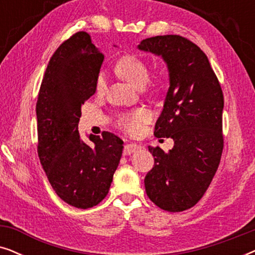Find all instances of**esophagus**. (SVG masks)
I'll return each instance as SVG.
<instances>
[{
  "label": "esophagus",
  "instance_id": "34e87169",
  "mask_svg": "<svg viewBox=\"0 0 255 255\" xmlns=\"http://www.w3.org/2000/svg\"><path fill=\"white\" fill-rule=\"evenodd\" d=\"M140 145L138 144H133V142H131V144H127L124 146V154L125 155H130L132 153L137 152L138 149H140Z\"/></svg>",
  "mask_w": 255,
  "mask_h": 255
}]
</instances>
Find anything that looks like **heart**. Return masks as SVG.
Wrapping results in <instances>:
<instances>
[{"instance_id": "obj_1", "label": "heart", "mask_w": 255, "mask_h": 255, "mask_svg": "<svg viewBox=\"0 0 255 255\" xmlns=\"http://www.w3.org/2000/svg\"><path fill=\"white\" fill-rule=\"evenodd\" d=\"M116 72L122 78L130 82L135 88H142L148 81L149 71L146 64L140 59L133 55H128V57L122 58L116 64ZM96 93L102 95L106 93L107 89V78L104 74H100L96 80ZM149 118V114L145 109H137L122 115L120 117V123L118 125L130 134H137L140 132L142 124L147 122Z\"/></svg>"}]
</instances>
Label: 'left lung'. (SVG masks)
<instances>
[{
	"mask_svg": "<svg viewBox=\"0 0 255 255\" xmlns=\"http://www.w3.org/2000/svg\"><path fill=\"white\" fill-rule=\"evenodd\" d=\"M137 47L161 57L168 69L169 88L154 134L174 140L168 153L148 146L154 167L145 177V190L160 209L180 212L203 197L218 169L224 97L208 57L190 40L167 34Z\"/></svg>",
	"mask_w": 255,
	"mask_h": 255,
	"instance_id": "1",
	"label": "left lung"
}]
</instances>
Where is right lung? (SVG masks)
Instances as JSON below:
<instances>
[{"label":"right lung","instance_id":"1","mask_svg":"<svg viewBox=\"0 0 255 255\" xmlns=\"http://www.w3.org/2000/svg\"><path fill=\"white\" fill-rule=\"evenodd\" d=\"M103 60L88 33H75L52 55L37 101L40 163L55 194L75 208H92L107 196L123 153L114 133L86 140L78 130Z\"/></svg>","mask_w":255,"mask_h":255}]
</instances>
